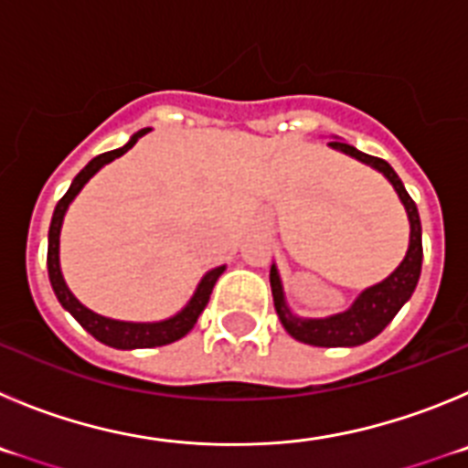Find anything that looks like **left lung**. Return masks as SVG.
Here are the masks:
<instances>
[{
	"label": "left lung",
	"instance_id": "8db88e82",
	"mask_svg": "<svg viewBox=\"0 0 468 468\" xmlns=\"http://www.w3.org/2000/svg\"><path fill=\"white\" fill-rule=\"evenodd\" d=\"M330 147L345 152V154L354 156V159L363 161V164H367V166L378 168L382 176H387L388 183L394 185L400 201H403L405 210H408V220H410V248H408V255H405V260L400 262V267L394 271V274L388 276V279H384L382 283L363 291L361 295H358V300L351 304V309H346L345 314H337V316H328V318L292 316L291 309L285 307L283 288H281L276 267H271L270 271V283H271V295H274L276 314H279L283 328L288 330L295 340L312 346H356L367 340H373V337H378V335L391 324V318L399 314V309L403 307L405 302L410 300L421 271V222H420V213H417L415 201L410 198V194L405 192L400 177L396 176V171L388 166L387 161L379 159V156L366 154V152H358L356 147L340 143V140H333Z\"/></svg>",
	"mask_w": 468,
	"mask_h": 468
}]
</instances>
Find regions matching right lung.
I'll return each instance as SVG.
<instances>
[{"instance_id": "obj_1", "label": "right lung", "mask_w": 468, "mask_h": 468, "mask_svg": "<svg viewBox=\"0 0 468 468\" xmlns=\"http://www.w3.org/2000/svg\"><path fill=\"white\" fill-rule=\"evenodd\" d=\"M147 131H150V128L138 131V133L128 140L123 147H119V150L105 152V154H98L95 159H90L89 164H86V168H81L80 176L74 177L69 189L65 192V197L58 201L56 210H53L51 227H48L47 264H48V279H51L53 292H56L58 302H60V304H63V307L68 309L77 321H80L81 328L89 330V333L93 335L95 340L102 342V345L107 346H114V349H152V346L171 345V342L185 337V335L194 328V324H197L198 314L204 312L206 304H208L215 281L220 279V274L225 271V267H218V270L208 271V274L204 276V281L198 283L197 292H194V297L189 300L187 307H185L180 314H176L173 318H168V321H159V324H126V321H114V318L101 316V314L86 309L84 304H81L72 292H69L68 285H65L63 274H60V262H58V241H60V225H63L65 210H68L69 201L80 194V189L84 187L90 177L101 171L105 164L114 161L117 156L126 154V152L138 143V138H143Z\"/></svg>"}]
</instances>
